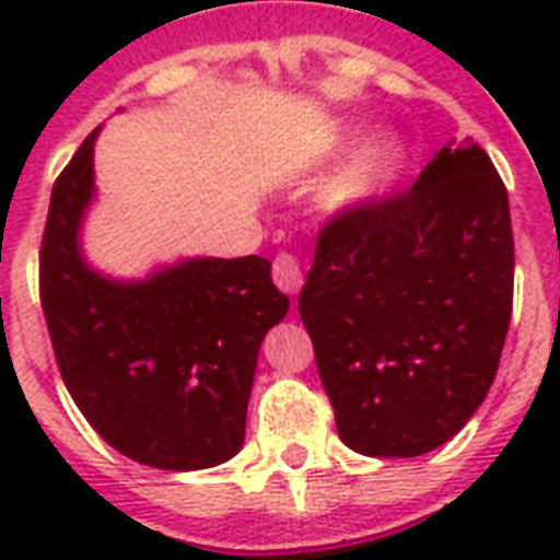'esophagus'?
Returning <instances> with one entry per match:
<instances>
[{"label": "esophagus", "instance_id": "esophagus-1", "mask_svg": "<svg viewBox=\"0 0 560 560\" xmlns=\"http://www.w3.org/2000/svg\"><path fill=\"white\" fill-rule=\"evenodd\" d=\"M272 281L279 284V290L296 296L302 284H305V276H302V264H299L296 255L281 253L276 261H272Z\"/></svg>", "mask_w": 560, "mask_h": 560}]
</instances>
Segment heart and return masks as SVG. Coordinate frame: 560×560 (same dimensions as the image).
Listing matches in <instances>:
<instances>
[{
	"label": "heart",
	"instance_id": "obj_1",
	"mask_svg": "<svg viewBox=\"0 0 560 560\" xmlns=\"http://www.w3.org/2000/svg\"><path fill=\"white\" fill-rule=\"evenodd\" d=\"M358 136V125L337 118L314 151V162H325ZM409 144L395 127H381L369 133L346 156L319 191V206L328 218H358L386 197L407 171Z\"/></svg>",
	"mask_w": 560,
	"mask_h": 560
}]
</instances>
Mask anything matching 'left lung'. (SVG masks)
<instances>
[{
    "label": "left lung",
    "mask_w": 560,
    "mask_h": 560,
    "mask_svg": "<svg viewBox=\"0 0 560 560\" xmlns=\"http://www.w3.org/2000/svg\"><path fill=\"white\" fill-rule=\"evenodd\" d=\"M509 194L488 153L447 142L407 194L323 229L299 316L363 456L451 442L494 383L512 319Z\"/></svg>",
    "instance_id": "8db88e82"
}]
</instances>
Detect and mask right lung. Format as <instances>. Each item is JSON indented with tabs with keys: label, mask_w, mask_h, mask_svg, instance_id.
<instances>
[{
	"label": "right lung",
	"mask_w": 560,
	"mask_h": 560,
	"mask_svg": "<svg viewBox=\"0 0 560 560\" xmlns=\"http://www.w3.org/2000/svg\"><path fill=\"white\" fill-rule=\"evenodd\" d=\"M57 177L39 253V299L69 395L109 447L160 470H202L244 447L258 349L288 316L272 264L179 258L116 279L83 255L95 139Z\"/></svg>",
	"instance_id": "add662e5"
}]
</instances>
